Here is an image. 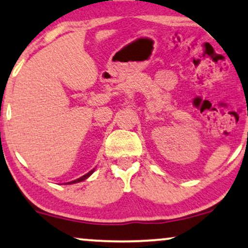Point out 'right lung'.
<instances>
[{"instance_id":"right-lung-1","label":"right lung","mask_w":248,"mask_h":248,"mask_svg":"<svg viewBox=\"0 0 248 248\" xmlns=\"http://www.w3.org/2000/svg\"><path fill=\"white\" fill-rule=\"evenodd\" d=\"M93 172H94V169H93V170H91L90 172H88V173H86V174L83 175V177H80V178H78V179H76V180L71 181V183H68V184H76V183H80V181L85 180V179H88L89 177H90V175H91L92 173H93Z\"/></svg>"}]
</instances>
